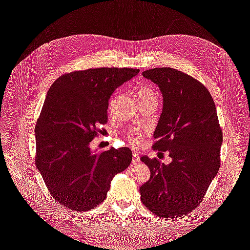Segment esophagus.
Segmentation results:
<instances>
[{"label":"esophagus","instance_id":"34e87169","mask_svg":"<svg viewBox=\"0 0 250 250\" xmlns=\"http://www.w3.org/2000/svg\"><path fill=\"white\" fill-rule=\"evenodd\" d=\"M140 162V155L137 152H133V156H132V163L133 164H138Z\"/></svg>","mask_w":250,"mask_h":250}]
</instances>
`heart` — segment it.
<instances>
[{"label":"heart","mask_w":250,"mask_h":250,"mask_svg":"<svg viewBox=\"0 0 250 250\" xmlns=\"http://www.w3.org/2000/svg\"><path fill=\"white\" fill-rule=\"evenodd\" d=\"M135 99L145 101V100H153L157 99V94L153 88H151L146 85H141L138 87L135 92ZM146 135V131L140 129H132L127 134V140L129 141L132 145H138L142 141V139Z\"/></svg>","instance_id":"b5f03b06"}]
</instances>
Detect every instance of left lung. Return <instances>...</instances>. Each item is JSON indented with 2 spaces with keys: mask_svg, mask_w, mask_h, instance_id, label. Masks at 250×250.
<instances>
[{
  "mask_svg": "<svg viewBox=\"0 0 250 250\" xmlns=\"http://www.w3.org/2000/svg\"><path fill=\"white\" fill-rule=\"evenodd\" d=\"M143 76L160 87L164 106L152 148L168 151L172 162L142 156L150 178L141 200L153 214L177 218L201 203L220 168L222 129L213 98L201 82L173 67H156Z\"/></svg>",
  "mask_w": 250,
  "mask_h": 250,
  "instance_id": "left-lung-1",
  "label": "left lung"
}]
</instances>
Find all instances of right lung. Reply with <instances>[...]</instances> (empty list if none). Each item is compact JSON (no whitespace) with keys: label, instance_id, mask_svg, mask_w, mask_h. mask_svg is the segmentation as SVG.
Masks as SVG:
<instances>
[{"label":"right lung","instance_id":"right-lung-1","mask_svg":"<svg viewBox=\"0 0 250 250\" xmlns=\"http://www.w3.org/2000/svg\"><path fill=\"white\" fill-rule=\"evenodd\" d=\"M140 70L98 67L60 76L48 90L35 126V165L60 204L88 210L105 198L110 181L132 160L129 148L92 151L89 144L107 123L111 94Z\"/></svg>","mask_w":250,"mask_h":250}]
</instances>
